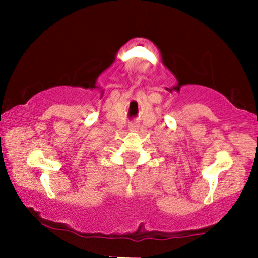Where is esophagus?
<instances>
[{
  "mask_svg": "<svg viewBox=\"0 0 258 258\" xmlns=\"http://www.w3.org/2000/svg\"><path fill=\"white\" fill-rule=\"evenodd\" d=\"M130 127H131V128H136V127H137V123H131Z\"/></svg>",
  "mask_w": 258,
  "mask_h": 258,
  "instance_id": "obj_1",
  "label": "esophagus"
}]
</instances>
